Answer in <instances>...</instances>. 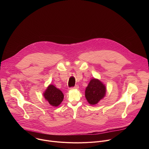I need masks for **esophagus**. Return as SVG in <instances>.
Listing matches in <instances>:
<instances>
[{
  "label": "esophagus",
  "mask_w": 149,
  "mask_h": 149,
  "mask_svg": "<svg viewBox=\"0 0 149 149\" xmlns=\"http://www.w3.org/2000/svg\"><path fill=\"white\" fill-rule=\"evenodd\" d=\"M78 88H79V86H78V85H76L75 87L71 88V90H75V89H78Z\"/></svg>",
  "instance_id": "1"
}]
</instances>
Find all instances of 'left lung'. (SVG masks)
<instances>
[{
    "mask_svg": "<svg viewBox=\"0 0 149 149\" xmlns=\"http://www.w3.org/2000/svg\"><path fill=\"white\" fill-rule=\"evenodd\" d=\"M107 88L100 80L97 78H92L85 91L86 97L88 102L91 105L97 104L105 96Z\"/></svg>",
    "mask_w": 149,
    "mask_h": 149,
    "instance_id": "left-lung-1",
    "label": "left lung"
}]
</instances>
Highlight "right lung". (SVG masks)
<instances>
[{
  "instance_id": "obj_1",
  "label": "right lung",
  "mask_w": 149,
  "mask_h": 149,
  "mask_svg": "<svg viewBox=\"0 0 149 149\" xmlns=\"http://www.w3.org/2000/svg\"><path fill=\"white\" fill-rule=\"evenodd\" d=\"M43 95L45 99L53 107H58L63 101L64 97L62 92L52 84L49 85Z\"/></svg>"
}]
</instances>
